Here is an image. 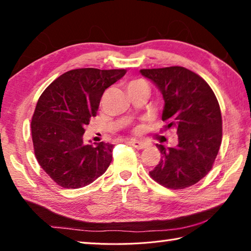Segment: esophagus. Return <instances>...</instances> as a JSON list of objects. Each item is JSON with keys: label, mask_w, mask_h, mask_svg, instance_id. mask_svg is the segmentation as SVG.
<instances>
[{"label": "esophagus", "mask_w": 251, "mask_h": 251, "mask_svg": "<svg viewBox=\"0 0 251 251\" xmlns=\"http://www.w3.org/2000/svg\"><path fill=\"white\" fill-rule=\"evenodd\" d=\"M130 144L133 145L135 148H137V149H145V148L148 147V144L145 143V141H141V140L131 139L130 140Z\"/></svg>", "instance_id": "esophagus-1"}]
</instances>
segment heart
Listing matches in <instances>:
<instances>
[{
  "label": "heart",
  "instance_id": "1",
  "mask_svg": "<svg viewBox=\"0 0 251 251\" xmlns=\"http://www.w3.org/2000/svg\"><path fill=\"white\" fill-rule=\"evenodd\" d=\"M139 85H147V84H146V82L143 80H134V81H130L128 83V89L135 88V86H139Z\"/></svg>",
  "mask_w": 251,
  "mask_h": 251
}]
</instances>
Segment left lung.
<instances>
[{
    "label": "left lung",
    "instance_id": "left-lung-1",
    "mask_svg": "<svg viewBox=\"0 0 251 251\" xmlns=\"http://www.w3.org/2000/svg\"><path fill=\"white\" fill-rule=\"evenodd\" d=\"M162 94V121L176 129L177 145H157L161 159L150 176L173 190L193 185L211 171L222 143L220 104L206 82L183 67L143 69Z\"/></svg>",
    "mask_w": 251,
    "mask_h": 251
}]
</instances>
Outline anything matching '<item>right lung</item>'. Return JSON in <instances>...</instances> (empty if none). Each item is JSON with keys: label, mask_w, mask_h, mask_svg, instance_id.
<instances>
[{"label": "right lung", "mask_w": 251, "mask_h": 251, "mask_svg": "<svg viewBox=\"0 0 251 251\" xmlns=\"http://www.w3.org/2000/svg\"><path fill=\"white\" fill-rule=\"evenodd\" d=\"M125 74V69L70 70L40 95L30 124L35 156L58 185L83 188L107 170L114 146L84 144V127L97 116L104 91Z\"/></svg>", "instance_id": "obj_1"}]
</instances>
